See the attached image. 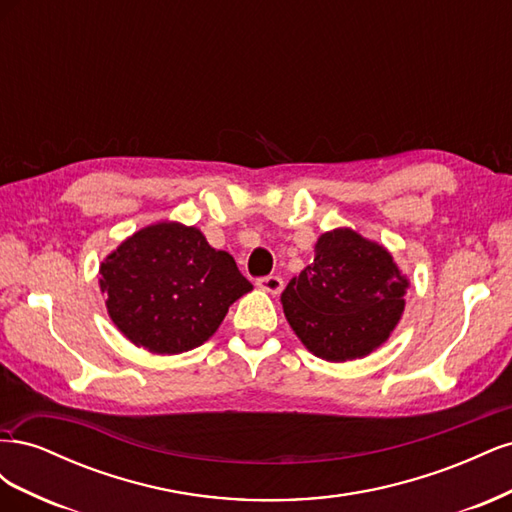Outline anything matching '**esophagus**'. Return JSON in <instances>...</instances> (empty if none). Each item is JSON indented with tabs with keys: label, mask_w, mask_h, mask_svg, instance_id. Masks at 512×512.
Segmentation results:
<instances>
[{
	"label": "esophagus",
	"mask_w": 512,
	"mask_h": 512,
	"mask_svg": "<svg viewBox=\"0 0 512 512\" xmlns=\"http://www.w3.org/2000/svg\"><path fill=\"white\" fill-rule=\"evenodd\" d=\"M256 286L260 290H267L271 294H280L284 290V280L280 275H265V277H258Z\"/></svg>",
	"instance_id": "esophagus-1"
}]
</instances>
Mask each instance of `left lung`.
Listing matches in <instances>:
<instances>
[{
	"instance_id": "obj_1",
	"label": "left lung",
	"mask_w": 512,
	"mask_h": 512,
	"mask_svg": "<svg viewBox=\"0 0 512 512\" xmlns=\"http://www.w3.org/2000/svg\"><path fill=\"white\" fill-rule=\"evenodd\" d=\"M408 282L393 256L350 228L316 243L314 262L282 292L292 331L320 359L350 361L380 346L404 312Z\"/></svg>"
}]
</instances>
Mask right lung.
Wrapping results in <instances>:
<instances>
[{
	"label": "right lung",
	"mask_w": 512,
	"mask_h": 512,
	"mask_svg": "<svg viewBox=\"0 0 512 512\" xmlns=\"http://www.w3.org/2000/svg\"><path fill=\"white\" fill-rule=\"evenodd\" d=\"M100 275L117 329L158 354L207 342L228 307L252 290L235 258L177 222L136 232L102 262Z\"/></svg>",
	"instance_id": "right-lung-1"
}]
</instances>
